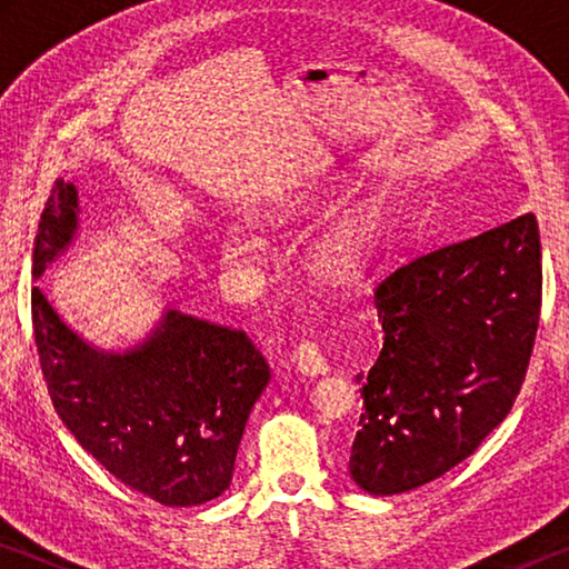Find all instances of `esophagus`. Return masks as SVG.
<instances>
[{"label":"esophagus","mask_w":569,"mask_h":569,"mask_svg":"<svg viewBox=\"0 0 569 569\" xmlns=\"http://www.w3.org/2000/svg\"><path fill=\"white\" fill-rule=\"evenodd\" d=\"M293 366L306 377H319V373L329 371V361H326V356L321 353L319 343L313 341H301L293 349Z\"/></svg>","instance_id":"esophagus-1"}]
</instances>
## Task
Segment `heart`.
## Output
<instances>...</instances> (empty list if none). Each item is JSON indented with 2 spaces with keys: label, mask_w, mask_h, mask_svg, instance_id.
Wrapping results in <instances>:
<instances>
[{
  "label": "heart",
  "mask_w": 569,
  "mask_h": 569,
  "mask_svg": "<svg viewBox=\"0 0 569 569\" xmlns=\"http://www.w3.org/2000/svg\"><path fill=\"white\" fill-rule=\"evenodd\" d=\"M371 236V220L369 218H359L346 223L339 233H336L329 243L323 246L321 253V266L329 271L331 276H343L351 273L356 266L361 263L366 243H369ZM230 250L238 256H253L256 243L250 236L238 233L230 238Z\"/></svg>",
  "instance_id": "obj_1"
}]
</instances>
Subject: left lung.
Returning <instances> with one entry per match:
<instances>
[{
    "instance_id": "left-lung-1",
    "label": "left lung",
    "mask_w": 569,
    "mask_h": 569,
    "mask_svg": "<svg viewBox=\"0 0 569 569\" xmlns=\"http://www.w3.org/2000/svg\"><path fill=\"white\" fill-rule=\"evenodd\" d=\"M373 303L383 349L356 377L349 471L363 492L401 495L475 455L522 389L542 306L537 218L413 256Z\"/></svg>"
}]
</instances>
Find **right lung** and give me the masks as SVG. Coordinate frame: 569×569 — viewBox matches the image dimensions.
<instances>
[{
    "label": "right lung",
    "instance_id": "add662e5",
    "mask_svg": "<svg viewBox=\"0 0 569 569\" xmlns=\"http://www.w3.org/2000/svg\"><path fill=\"white\" fill-rule=\"evenodd\" d=\"M77 213V188L60 178L37 228L34 278L72 243ZM32 326L57 413L112 477L168 507L226 492L248 413L271 379L243 331L166 311L134 349L100 351L37 286Z\"/></svg>",
    "mask_w": 569,
    "mask_h": 569
}]
</instances>
